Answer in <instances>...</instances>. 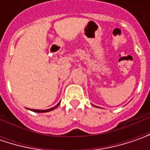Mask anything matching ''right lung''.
<instances>
[{"label":"right lung","instance_id":"obj_1","mask_svg":"<svg viewBox=\"0 0 150 150\" xmlns=\"http://www.w3.org/2000/svg\"><path fill=\"white\" fill-rule=\"evenodd\" d=\"M59 103H57V105L55 107H53V108H49V109H47V110H38V109H30V110H32V111H33V112H49V111H52V110H53V109H55L59 105Z\"/></svg>","mask_w":150,"mask_h":150}]
</instances>
